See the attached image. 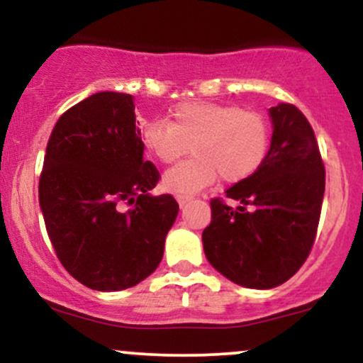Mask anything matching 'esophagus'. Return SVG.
I'll list each match as a JSON object with an SVG mask.
<instances>
[{"mask_svg":"<svg viewBox=\"0 0 363 363\" xmlns=\"http://www.w3.org/2000/svg\"><path fill=\"white\" fill-rule=\"evenodd\" d=\"M176 199H177L179 206H186L187 203H189L191 199H193V196H189V194H177Z\"/></svg>","mask_w":363,"mask_h":363,"instance_id":"1","label":"esophagus"}]
</instances>
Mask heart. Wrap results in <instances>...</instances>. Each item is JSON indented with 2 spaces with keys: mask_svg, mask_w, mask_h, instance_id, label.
<instances>
[{
  "mask_svg": "<svg viewBox=\"0 0 363 363\" xmlns=\"http://www.w3.org/2000/svg\"><path fill=\"white\" fill-rule=\"evenodd\" d=\"M141 147L162 164H172L191 150L194 155L164 174L167 191L193 194L222 176L227 182L251 177L266 160L272 128L259 112L232 104L182 102L167 119L148 121Z\"/></svg>",
  "mask_w": 363,
  "mask_h": 363,
  "instance_id": "heart-1",
  "label": "heart"
}]
</instances>
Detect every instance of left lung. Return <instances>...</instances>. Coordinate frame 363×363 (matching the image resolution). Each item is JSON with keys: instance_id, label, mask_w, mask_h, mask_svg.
I'll return each mask as SVG.
<instances>
[{"instance_id": "8db88e82", "label": "left lung", "mask_w": 363, "mask_h": 363, "mask_svg": "<svg viewBox=\"0 0 363 363\" xmlns=\"http://www.w3.org/2000/svg\"><path fill=\"white\" fill-rule=\"evenodd\" d=\"M272 145L251 177L225 191L240 205L211 199L203 230L206 259L245 289L268 290L301 269L314 244L326 172L306 116L291 104L269 109Z\"/></svg>"}]
</instances>
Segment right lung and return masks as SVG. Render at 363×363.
<instances>
[{"label":"right lung","instance_id":"1","mask_svg":"<svg viewBox=\"0 0 363 363\" xmlns=\"http://www.w3.org/2000/svg\"><path fill=\"white\" fill-rule=\"evenodd\" d=\"M133 101L99 91L66 111L51 133L39 181L40 210L61 264L99 291L131 289L155 272L179 213L170 194H150L160 174L143 160Z\"/></svg>","mask_w":363,"mask_h":363}]
</instances>
